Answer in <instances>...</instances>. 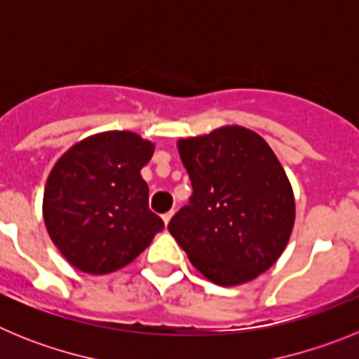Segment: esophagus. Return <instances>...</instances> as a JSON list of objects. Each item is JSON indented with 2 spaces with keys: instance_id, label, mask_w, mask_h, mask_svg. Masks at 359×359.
Returning a JSON list of instances; mask_svg holds the SVG:
<instances>
[{
  "instance_id": "obj_1",
  "label": "esophagus",
  "mask_w": 359,
  "mask_h": 359,
  "mask_svg": "<svg viewBox=\"0 0 359 359\" xmlns=\"http://www.w3.org/2000/svg\"><path fill=\"white\" fill-rule=\"evenodd\" d=\"M172 215H174V210H170V212H167V214H163V215H161V217H163V223H165V226H167V224L170 223V219H172Z\"/></svg>"
}]
</instances>
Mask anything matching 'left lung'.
Wrapping results in <instances>:
<instances>
[{
    "mask_svg": "<svg viewBox=\"0 0 359 359\" xmlns=\"http://www.w3.org/2000/svg\"><path fill=\"white\" fill-rule=\"evenodd\" d=\"M192 198L169 231L205 278L239 286L269 269L290 243L294 194L286 170L261 135L223 126L177 140Z\"/></svg>",
    "mask_w": 359,
    "mask_h": 359,
    "instance_id": "left-lung-1",
    "label": "left lung"
}]
</instances>
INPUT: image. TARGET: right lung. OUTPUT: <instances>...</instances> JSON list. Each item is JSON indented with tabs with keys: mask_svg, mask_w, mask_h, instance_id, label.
Listing matches in <instances>:
<instances>
[{
	"mask_svg": "<svg viewBox=\"0 0 359 359\" xmlns=\"http://www.w3.org/2000/svg\"><path fill=\"white\" fill-rule=\"evenodd\" d=\"M154 144L133 131H104L73 144L50 170L44 226L73 268L106 275L128 266L163 221L149 210L140 170Z\"/></svg>",
	"mask_w": 359,
	"mask_h": 359,
	"instance_id": "add662e5",
	"label": "right lung"
}]
</instances>
